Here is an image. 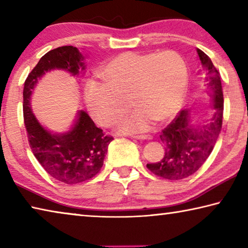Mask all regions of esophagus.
I'll return each mask as SVG.
<instances>
[{
	"label": "esophagus",
	"instance_id": "obj_1",
	"mask_svg": "<svg viewBox=\"0 0 248 248\" xmlns=\"http://www.w3.org/2000/svg\"><path fill=\"white\" fill-rule=\"evenodd\" d=\"M133 139L137 140H152V137L151 136H131Z\"/></svg>",
	"mask_w": 248,
	"mask_h": 248
}]
</instances>
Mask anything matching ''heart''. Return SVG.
Segmentation results:
<instances>
[{
    "mask_svg": "<svg viewBox=\"0 0 248 248\" xmlns=\"http://www.w3.org/2000/svg\"><path fill=\"white\" fill-rule=\"evenodd\" d=\"M100 77L105 84L90 82L85 87L87 111L96 124L108 128L124 115L129 100L136 109L120 124L121 133L148 131L153 121L173 118L188 85L185 62L173 51L123 52L103 66Z\"/></svg>",
    "mask_w": 248,
    "mask_h": 248,
    "instance_id": "heart-1",
    "label": "heart"
}]
</instances>
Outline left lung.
<instances>
[{
  "label": "left lung",
  "instance_id": "1",
  "mask_svg": "<svg viewBox=\"0 0 248 248\" xmlns=\"http://www.w3.org/2000/svg\"><path fill=\"white\" fill-rule=\"evenodd\" d=\"M201 62V81L211 100V114L203 124L191 123L190 109H183L163 130L161 140L165 145V155L161 161L146 164L153 174L170 180L187 178L202 166L211 154L222 128L223 93L220 73L211 59L197 49Z\"/></svg>",
  "mask_w": 248,
  "mask_h": 248
}]
</instances>
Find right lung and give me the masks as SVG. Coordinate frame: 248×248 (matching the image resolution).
Listing matches in <instances>:
<instances>
[{
    "mask_svg": "<svg viewBox=\"0 0 248 248\" xmlns=\"http://www.w3.org/2000/svg\"><path fill=\"white\" fill-rule=\"evenodd\" d=\"M85 66L83 54L77 47L63 46L46 53L24 84V124L31 152L51 177L68 185L86 182L99 173L114 138L105 136L84 110L78 112L68 131H50L36 118L31 100L36 84L49 71L64 70L78 77Z\"/></svg>",
    "mask_w": 248,
    "mask_h": 248,
    "instance_id": "1",
    "label": "right lung"
}]
</instances>
